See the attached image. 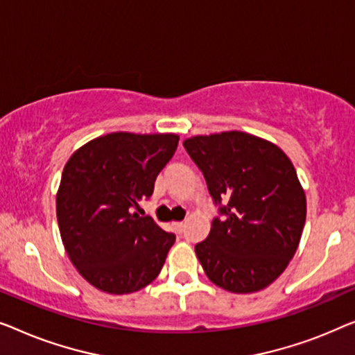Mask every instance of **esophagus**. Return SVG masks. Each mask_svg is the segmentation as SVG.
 Segmentation results:
<instances>
[{
    "label": "esophagus",
    "instance_id": "34e87169",
    "mask_svg": "<svg viewBox=\"0 0 355 355\" xmlns=\"http://www.w3.org/2000/svg\"><path fill=\"white\" fill-rule=\"evenodd\" d=\"M172 225H173V228L177 230L178 233H182V232H183V228H184V223H183V222H173Z\"/></svg>",
    "mask_w": 355,
    "mask_h": 355
}]
</instances>
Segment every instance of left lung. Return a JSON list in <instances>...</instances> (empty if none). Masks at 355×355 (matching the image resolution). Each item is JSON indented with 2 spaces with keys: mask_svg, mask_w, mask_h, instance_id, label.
Wrapping results in <instances>:
<instances>
[{
  "mask_svg": "<svg viewBox=\"0 0 355 355\" xmlns=\"http://www.w3.org/2000/svg\"><path fill=\"white\" fill-rule=\"evenodd\" d=\"M183 146L202 171L223 220L194 246L207 278L230 293L267 288L288 267L306 223V193L289 157L251 133L187 138Z\"/></svg>",
  "mask_w": 355,
  "mask_h": 355,
  "instance_id": "1",
  "label": "left lung"
}]
</instances>
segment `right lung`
<instances>
[{
    "mask_svg": "<svg viewBox=\"0 0 355 355\" xmlns=\"http://www.w3.org/2000/svg\"><path fill=\"white\" fill-rule=\"evenodd\" d=\"M178 139L175 133L114 132L67 161L56 194L59 232L71 262L94 288L135 293L161 272L175 234L133 209L153 194Z\"/></svg>",
    "mask_w": 355,
    "mask_h": 355,
    "instance_id": "obj_1",
    "label": "right lung"
}]
</instances>
